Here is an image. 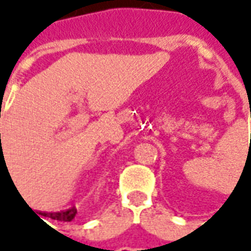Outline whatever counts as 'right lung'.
<instances>
[{
  "instance_id": "1",
  "label": "right lung",
  "mask_w": 251,
  "mask_h": 251,
  "mask_svg": "<svg viewBox=\"0 0 251 251\" xmlns=\"http://www.w3.org/2000/svg\"><path fill=\"white\" fill-rule=\"evenodd\" d=\"M41 215L46 216V218L55 219V221L71 222L72 219L75 218V215H76V208H75V207H71V208H68V210L59 211V212H41ZM41 221H43V219H41ZM44 223H46V222H44Z\"/></svg>"
}]
</instances>
